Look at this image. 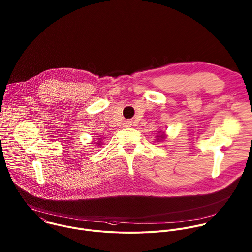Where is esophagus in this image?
Instances as JSON below:
<instances>
[{
    "label": "esophagus",
    "mask_w": 252,
    "mask_h": 252,
    "mask_svg": "<svg viewBox=\"0 0 252 252\" xmlns=\"http://www.w3.org/2000/svg\"><path fill=\"white\" fill-rule=\"evenodd\" d=\"M131 125H132V124H131V122H129V121H126V123H124V126H125V127H130Z\"/></svg>",
    "instance_id": "1"
}]
</instances>
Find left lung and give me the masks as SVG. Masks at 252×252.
<instances>
[{
    "mask_svg": "<svg viewBox=\"0 0 252 252\" xmlns=\"http://www.w3.org/2000/svg\"><path fill=\"white\" fill-rule=\"evenodd\" d=\"M160 138H163V136H162V135H160Z\"/></svg>",
    "mask_w": 252,
    "mask_h": 252,
    "instance_id": "8db88e82",
    "label": "left lung"
}]
</instances>
